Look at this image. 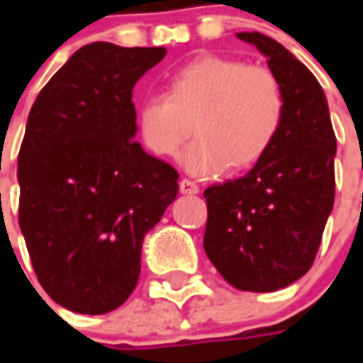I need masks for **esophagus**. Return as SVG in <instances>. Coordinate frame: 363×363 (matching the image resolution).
Masks as SVG:
<instances>
[{"mask_svg":"<svg viewBox=\"0 0 363 363\" xmlns=\"http://www.w3.org/2000/svg\"><path fill=\"white\" fill-rule=\"evenodd\" d=\"M179 188H181L182 194H198L199 192L198 184H196L194 181H190V179H182V181L179 182Z\"/></svg>","mask_w":363,"mask_h":363,"instance_id":"34e87169","label":"esophagus"}]
</instances>
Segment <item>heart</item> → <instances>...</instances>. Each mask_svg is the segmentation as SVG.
<instances>
[{"mask_svg": "<svg viewBox=\"0 0 363 363\" xmlns=\"http://www.w3.org/2000/svg\"><path fill=\"white\" fill-rule=\"evenodd\" d=\"M284 92L265 67L205 54L167 77V94H147L137 107L143 143L158 156H175L188 135L194 139L182 164L198 177L256 164L275 143L284 121Z\"/></svg>", "mask_w": 363, "mask_h": 363, "instance_id": "1", "label": "heart"}]
</instances>
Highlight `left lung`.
Here are the masks:
<instances>
[{
	"label": "left lung",
	"mask_w": 363,
	"mask_h": 363,
	"mask_svg": "<svg viewBox=\"0 0 363 363\" xmlns=\"http://www.w3.org/2000/svg\"><path fill=\"white\" fill-rule=\"evenodd\" d=\"M284 92L286 111L271 148L247 175L203 192V248L242 292H275L311 269L335 199V133L315 75L275 39L241 31Z\"/></svg>",
	"instance_id": "obj_1"
}]
</instances>
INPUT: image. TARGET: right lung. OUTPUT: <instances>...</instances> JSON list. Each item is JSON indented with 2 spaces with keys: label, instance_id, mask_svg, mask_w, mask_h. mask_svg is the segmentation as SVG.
<instances>
[{
  "label": "right lung",
  "instance_id": "1",
  "mask_svg": "<svg viewBox=\"0 0 363 363\" xmlns=\"http://www.w3.org/2000/svg\"><path fill=\"white\" fill-rule=\"evenodd\" d=\"M164 47L90 43L45 84L18 152V224L43 290L81 315L130 298L143 238L179 192V173L133 139L131 92Z\"/></svg>",
  "mask_w": 363,
  "mask_h": 363
}]
</instances>
